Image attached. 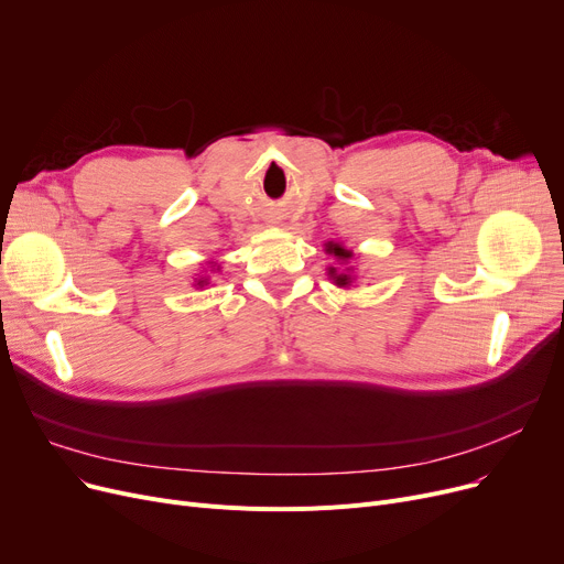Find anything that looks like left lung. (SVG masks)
Returning <instances> with one entry per match:
<instances>
[{"mask_svg":"<svg viewBox=\"0 0 564 564\" xmlns=\"http://www.w3.org/2000/svg\"><path fill=\"white\" fill-rule=\"evenodd\" d=\"M327 253H334L338 260H349V258L354 256L351 251H347L343 245H336V242H329V245H327ZM329 276H332L334 283L340 285V288H345V285L351 283V274H349V272H336V267H329Z\"/></svg>","mask_w":564,"mask_h":564,"instance_id":"obj_1","label":"left lung"}]
</instances>
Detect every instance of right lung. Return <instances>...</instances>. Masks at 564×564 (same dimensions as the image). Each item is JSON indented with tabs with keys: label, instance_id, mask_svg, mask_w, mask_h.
Returning a JSON list of instances; mask_svg holds the SVG:
<instances>
[{
	"label": "right lung",
	"instance_id": "add662e5",
	"mask_svg": "<svg viewBox=\"0 0 564 564\" xmlns=\"http://www.w3.org/2000/svg\"><path fill=\"white\" fill-rule=\"evenodd\" d=\"M203 283H205V279H200V281H198V285H203Z\"/></svg>",
	"mask_w": 564,
	"mask_h": 564
}]
</instances>
